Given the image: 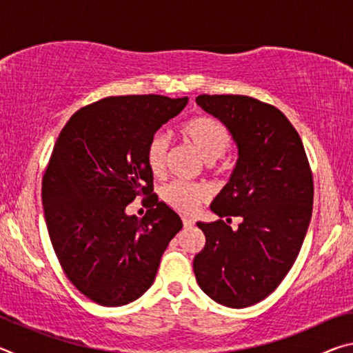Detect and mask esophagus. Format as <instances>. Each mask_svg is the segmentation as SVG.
<instances>
[{
  "mask_svg": "<svg viewBox=\"0 0 353 353\" xmlns=\"http://www.w3.org/2000/svg\"><path fill=\"white\" fill-rule=\"evenodd\" d=\"M182 223H183V227H193L194 225V221L191 219V218H182Z\"/></svg>",
  "mask_w": 353,
  "mask_h": 353,
  "instance_id": "34e87169",
  "label": "esophagus"
}]
</instances>
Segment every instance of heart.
Returning a JSON list of instances; mask_svg holds the SVG:
<instances>
[{
    "label": "heart",
    "mask_w": 353,
    "mask_h": 353,
    "mask_svg": "<svg viewBox=\"0 0 353 353\" xmlns=\"http://www.w3.org/2000/svg\"><path fill=\"white\" fill-rule=\"evenodd\" d=\"M179 135L185 143L193 146L207 163H214L229 151L232 137L229 130L218 119L199 115L183 121L179 128ZM168 155V140L163 135H154L148 141L145 159L149 171L154 176H162ZM162 199L172 210L190 214L198 210L207 199V190L201 185L174 181L162 190Z\"/></svg>",
    "instance_id": "b5f03b06"
}]
</instances>
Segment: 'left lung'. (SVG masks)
Returning <instances> with one entry per match:
<instances>
[{
	"label": "left lung",
	"mask_w": 353,
	"mask_h": 353,
	"mask_svg": "<svg viewBox=\"0 0 353 353\" xmlns=\"http://www.w3.org/2000/svg\"><path fill=\"white\" fill-rule=\"evenodd\" d=\"M238 146L229 183L212 202L219 218L198 223L205 246L193 260L201 290L214 302L244 308L277 288L294 265L313 210V174L297 130L277 107L244 94H199Z\"/></svg>",
	"instance_id": "1"
}]
</instances>
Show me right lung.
I'll list each match as a JSON object with an SVG mask.
<instances>
[{
  "label": "right lung",
  "instance_id": "obj_1",
  "mask_svg": "<svg viewBox=\"0 0 353 353\" xmlns=\"http://www.w3.org/2000/svg\"><path fill=\"white\" fill-rule=\"evenodd\" d=\"M188 98L109 97L68 119L41 181L45 221L65 276L103 307L139 299L182 221L152 193L145 151L151 137L183 110ZM143 197L148 212L129 217Z\"/></svg>",
  "mask_w": 353,
  "mask_h": 353
}]
</instances>
